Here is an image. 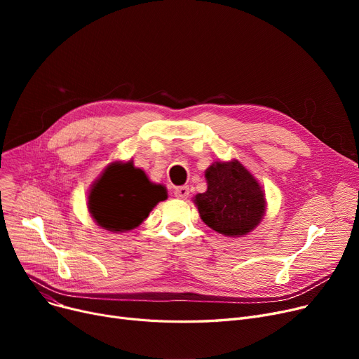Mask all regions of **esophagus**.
Wrapping results in <instances>:
<instances>
[{
	"label": "esophagus",
	"instance_id": "1",
	"mask_svg": "<svg viewBox=\"0 0 359 359\" xmlns=\"http://www.w3.org/2000/svg\"><path fill=\"white\" fill-rule=\"evenodd\" d=\"M175 196H176L177 199H187V198H189V187H187V186L176 187Z\"/></svg>",
	"mask_w": 359,
	"mask_h": 359
}]
</instances>
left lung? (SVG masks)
I'll use <instances>...</instances> for the list:
<instances>
[{
    "label": "left lung",
    "instance_id": "1",
    "mask_svg": "<svg viewBox=\"0 0 359 359\" xmlns=\"http://www.w3.org/2000/svg\"><path fill=\"white\" fill-rule=\"evenodd\" d=\"M206 191L194 202L201 219L224 237L253 231L266 212L265 191L238 160L214 161L205 170Z\"/></svg>",
    "mask_w": 359,
    "mask_h": 359
}]
</instances>
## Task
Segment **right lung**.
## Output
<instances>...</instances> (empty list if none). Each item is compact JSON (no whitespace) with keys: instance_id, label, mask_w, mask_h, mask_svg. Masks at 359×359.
<instances>
[{"instance_id":"1","label":"right lung","mask_w":359,"mask_h":359,"mask_svg":"<svg viewBox=\"0 0 359 359\" xmlns=\"http://www.w3.org/2000/svg\"><path fill=\"white\" fill-rule=\"evenodd\" d=\"M87 208L99 227L126 233L140 227L154 206L167 199L165 186L153 183L134 161H113L91 184Z\"/></svg>"}]
</instances>
